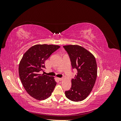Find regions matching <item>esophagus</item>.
Here are the masks:
<instances>
[{
  "instance_id": "34e87169",
  "label": "esophagus",
  "mask_w": 121,
  "mask_h": 121,
  "mask_svg": "<svg viewBox=\"0 0 121 121\" xmlns=\"http://www.w3.org/2000/svg\"><path fill=\"white\" fill-rule=\"evenodd\" d=\"M58 80H59V81H62V80H63V78H58Z\"/></svg>"
}]
</instances>
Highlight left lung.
Wrapping results in <instances>:
<instances>
[{
  "instance_id": "1",
  "label": "left lung",
  "mask_w": 121,
  "mask_h": 121,
  "mask_svg": "<svg viewBox=\"0 0 121 121\" xmlns=\"http://www.w3.org/2000/svg\"><path fill=\"white\" fill-rule=\"evenodd\" d=\"M70 58L72 68L77 70L72 79L70 90L65 95L73 101H81L89 95L96 81L97 64L93 55L84 47L77 45L63 46Z\"/></svg>"
}]
</instances>
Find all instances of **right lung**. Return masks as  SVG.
Returning <instances> with one entry per match:
<instances>
[{"label": "right lung", "mask_w": 121, "mask_h": 121, "mask_svg": "<svg viewBox=\"0 0 121 121\" xmlns=\"http://www.w3.org/2000/svg\"><path fill=\"white\" fill-rule=\"evenodd\" d=\"M60 47L55 45H34L24 53L20 62L19 73L22 83L27 92L36 99L48 98L56 85L53 77L39 73L45 68V60Z\"/></svg>", "instance_id": "1"}]
</instances>
